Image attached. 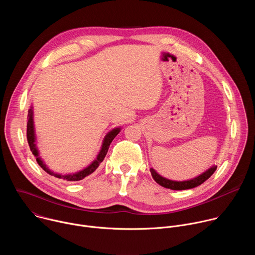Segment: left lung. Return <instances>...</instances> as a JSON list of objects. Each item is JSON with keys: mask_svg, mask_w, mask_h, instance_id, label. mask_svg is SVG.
<instances>
[{"mask_svg": "<svg viewBox=\"0 0 255 255\" xmlns=\"http://www.w3.org/2000/svg\"><path fill=\"white\" fill-rule=\"evenodd\" d=\"M216 169H217V166L214 165L211 168H209L207 171L202 173L201 175H199V176H197L193 179L185 180V181H174V180H170V179H167L165 177H162L153 168H150V172H151V175H152L153 179L161 187L166 188V189H170V190L181 191V190L193 189V188H196V187L202 185L204 181H206L215 172Z\"/></svg>", "mask_w": 255, "mask_h": 255, "instance_id": "8db88e82", "label": "left lung"}]
</instances>
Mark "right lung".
I'll return each instance as SVG.
<instances>
[{"mask_svg": "<svg viewBox=\"0 0 255 255\" xmlns=\"http://www.w3.org/2000/svg\"><path fill=\"white\" fill-rule=\"evenodd\" d=\"M27 120H28L27 121V141H28V144H29L30 150L32 151L33 155L36 157V161H37V163L41 166V168H43V170H45L48 174L54 175L55 177H58V178H61V179L67 180V181H78V180L84 179L86 176H88L91 173H93L99 167L100 163L104 160V158H105V156H106V154L108 152L109 146H110L111 142L117 136V134L120 132V128H115V129H113L112 131H110L106 135V137H105V139L103 141L102 148H101L97 158L88 167H86L85 169H83V170H81V171H79L77 173L61 175V174H57V173H54V172L50 171L48 169V167L43 163L41 158L39 157V153H38L37 148H36V144H35V133H34V125H33V111H32V109H30V110L28 111Z\"/></svg>", "mask_w": 255, "mask_h": 255, "instance_id": "right-lung-1", "label": "right lung"}]
</instances>
